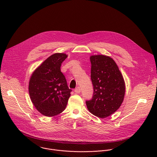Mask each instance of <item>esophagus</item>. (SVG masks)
<instances>
[{
  "label": "esophagus",
  "instance_id": "esophagus-1",
  "mask_svg": "<svg viewBox=\"0 0 157 157\" xmlns=\"http://www.w3.org/2000/svg\"><path fill=\"white\" fill-rule=\"evenodd\" d=\"M81 88L79 87H76V88H75V93H76V94H79V93H81Z\"/></svg>",
  "mask_w": 157,
  "mask_h": 157
}]
</instances>
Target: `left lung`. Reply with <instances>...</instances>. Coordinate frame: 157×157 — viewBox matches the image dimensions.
I'll use <instances>...</instances> for the list:
<instances>
[{"label": "left lung", "instance_id": "obj_1", "mask_svg": "<svg viewBox=\"0 0 157 157\" xmlns=\"http://www.w3.org/2000/svg\"><path fill=\"white\" fill-rule=\"evenodd\" d=\"M91 78L93 96L86 101L87 107L93 115L105 118L122 104L125 95V82L116 62L104 55L90 57Z\"/></svg>", "mask_w": 157, "mask_h": 157}]
</instances>
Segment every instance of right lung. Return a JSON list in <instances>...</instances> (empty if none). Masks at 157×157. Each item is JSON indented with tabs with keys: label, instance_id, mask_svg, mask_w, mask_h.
Listing matches in <instances>:
<instances>
[{
	"label": "right lung",
	"instance_id": "obj_1",
	"mask_svg": "<svg viewBox=\"0 0 157 157\" xmlns=\"http://www.w3.org/2000/svg\"><path fill=\"white\" fill-rule=\"evenodd\" d=\"M64 53L49 56L32 74L29 82L30 97L40 113L47 117L56 116L65 109L72 90L61 71Z\"/></svg>",
	"mask_w": 157,
	"mask_h": 157
}]
</instances>
